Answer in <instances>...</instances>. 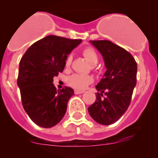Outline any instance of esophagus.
I'll list each match as a JSON object with an SVG mask.
<instances>
[{
    "mask_svg": "<svg viewBox=\"0 0 158 158\" xmlns=\"http://www.w3.org/2000/svg\"><path fill=\"white\" fill-rule=\"evenodd\" d=\"M74 93L76 94V95H79V94L84 93V91H80V90H77V89H75Z\"/></svg>",
    "mask_w": 158,
    "mask_h": 158,
    "instance_id": "obj_1",
    "label": "esophagus"
}]
</instances>
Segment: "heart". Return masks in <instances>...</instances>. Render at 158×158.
Returning a JSON list of instances; mask_svg holds the SVG:
<instances>
[{
    "instance_id": "b5f03b06",
    "label": "heart",
    "mask_w": 158,
    "mask_h": 158,
    "mask_svg": "<svg viewBox=\"0 0 158 158\" xmlns=\"http://www.w3.org/2000/svg\"><path fill=\"white\" fill-rule=\"evenodd\" d=\"M84 57L87 60L90 64L95 65L98 61V56L96 51L92 47H85L82 51ZM73 56L69 54L66 59L65 65L66 67H69L71 65ZM93 82V77L89 75L73 74L68 78V84L73 88L76 89H85L87 86Z\"/></svg>"
}]
</instances>
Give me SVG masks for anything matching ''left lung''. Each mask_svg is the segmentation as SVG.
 Masks as SVG:
<instances>
[{"label": "left lung", "instance_id": "8db88e82", "mask_svg": "<svg viewBox=\"0 0 158 158\" xmlns=\"http://www.w3.org/2000/svg\"><path fill=\"white\" fill-rule=\"evenodd\" d=\"M102 55L107 70L98 85L96 100L88 108L98 124L117 122L128 109L136 85L137 63L131 54L109 40H90ZM105 96H103V93Z\"/></svg>", "mask_w": 158, "mask_h": 158}]
</instances>
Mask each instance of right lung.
I'll return each mask as SVG.
<instances>
[{
  "mask_svg": "<svg viewBox=\"0 0 158 158\" xmlns=\"http://www.w3.org/2000/svg\"><path fill=\"white\" fill-rule=\"evenodd\" d=\"M81 42L49 35L32 44L20 60L17 85L22 105L39 126H55L66 114L74 91L67 86L56 91L53 77L63 71L67 55Z\"/></svg>",
  "mask_w": 158,
  "mask_h": 158,
  "instance_id": "1",
  "label": "right lung"
}]
</instances>
